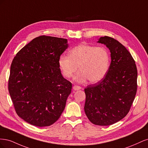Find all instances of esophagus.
Instances as JSON below:
<instances>
[{"instance_id": "obj_1", "label": "esophagus", "mask_w": 148, "mask_h": 148, "mask_svg": "<svg viewBox=\"0 0 148 148\" xmlns=\"http://www.w3.org/2000/svg\"><path fill=\"white\" fill-rule=\"evenodd\" d=\"M82 88L79 86H77V85H74V86H73V89L75 91H77V90H79L80 89H81Z\"/></svg>"}]
</instances>
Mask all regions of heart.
<instances>
[{
  "label": "heart",
  "instance_id": "heart-1",
  "mask_svg": "<svg viewBox=\"0 0 148 148\" xmlns=\"http://www.w3.org/2000/svg\"><path fill=\"white\" fill-rule=\"evenodd\" d=\"M110 54L104 47L82 44L73 47L70 55H62L59 65L66 78H70L78 69L75 75L76 82L83 83L89 79L91 83H97L104 78L110 66Z\"/></svg>",
  "mask_w": 148,
  "mask_h": 148
}]
</instances>
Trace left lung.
I'll return each mask as SVG.
<instances>
[{
	"label": "left lung",
	"instance_id": "obj_1",
	"mask_svg": "<svg viewBox=\"0 0 148 148\" xmlns=\"http://www.w3.org/2000/svg\"><path fill=\"white\" fill-rule=\"evenodd\" d=\"M97 42L110 52L111 62L105 77L84 89V112L93 124L107 126L127 115L137 90V69L131 53L117 40L101 37Z\"/></svg>",
	"mask_w": 148,
	"mask_h": 148
}]
</instances>
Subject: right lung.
Here are the masks:
<instances>
[{"instance_id": "add662e5", "label": "right lung", "mask_w": 148, "mask_h": 148, "mask_svg": "<svg viewBox=\"0 0 148 148\" xmlns=\"http://www.w3.org/2000/svg\"><path fill=\"white\" fill-rule=\"evenodd\" d=\"M69 47L66 39L41 36L13 59L8 91L20 118L36 127L50 126L59 119L71 91L59 59Z\"/></svg>"}]
</instances>
